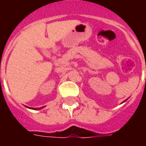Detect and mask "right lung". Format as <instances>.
Masks as SVG:
<instances>
[{"mask_svg": "<svg viewBox=\"0 0 146 146\" xmlns=\"http://www.w3.org/2000/svg\"><path fill=\"white\" fill-rule=\"evenodd\" d=\"M41 108H43V107H40V108H38V109H41Z\"/></svg>", "mask_w": 146, "mask_h": 146, "instance_id": "right-lung-1", "label": "right lung"}]
</instances>
